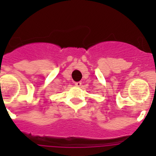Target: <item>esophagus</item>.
I'll return each mask as SVG.
<instances>
[{
	"mask_svg": "<svg viewBox=\"0 0 156 156\" xmlns=\"http://www.w3.org/2000/svg\"><path fill=\"white\" fill-rule=\"evenodd\" d=\"M75 86L76 87H79L82 86V83H81V82H77V83H75Z\"/></svg>",
	"mask_w": 156,
	"mask_h": 156,
	"instance_id": "1",
	"label": "esophagus"
}]
</instances>
